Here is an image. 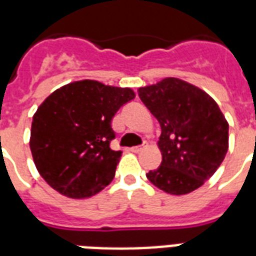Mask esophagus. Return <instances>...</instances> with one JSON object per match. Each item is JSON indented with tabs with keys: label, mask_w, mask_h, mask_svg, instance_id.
I'll return each instance as SVG.
<instances>
[{
	"label": "esophagus",
	"mask_w": 256,
	"mask_h": 256,
	"mask_svg": "<svg viewBox=\"0 0 256 256\" xmlns=\"http://www.w3.org/2000/svg\"><path fill=\"white\" fill-rule=\"evenodd\" d=\"M146 147H147V142H144V143H143L142 146L132 147V148H130V151H134V152H140V151H142V150H144Z\"/></svg>",
	"instance_id": "1"
}]
</instances>
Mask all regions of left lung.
<instances>
[{
    "label": "left lung",
    "instance_id": "left-lung-1",
    "mask_svg": "<svg viewBox=\"0 0 256 256\" xmlns=\"http://www.w3.org/2000/svg\"><path fill=\"white\" fill-rule=\"evenodd\" d=\"M138 92L162 130L158 140L162 162L147 178L170 195L202 187L222 164L229 147V124L217 102L177 78L140 87Z\"/></svg>",
    "mask_w": 256,
    "mask_h": 256
}]
</instances>
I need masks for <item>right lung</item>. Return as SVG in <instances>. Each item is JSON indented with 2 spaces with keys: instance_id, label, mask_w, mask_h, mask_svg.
I'll return each mask as SVG.
<instances>
[{
  "instance_id": "right-lung-1",
  "label": "right lung",
  "mask_w": 256,
  "mask_h": 256,
  "mask_svg": "<svg viewBox=\"0 0 256 256\" xmlns=\"http://www.w3.org/2000/svg\"><path fill=\"white\" fill-rule=\"evenodd\" d=\"M135 98L126 87L96 80L69 83L46 98L32 117L30 148L39 174L50 187L72 199L90 198L109 186L121 151L112 120Z\"/></svg>"
}]
</instances>
